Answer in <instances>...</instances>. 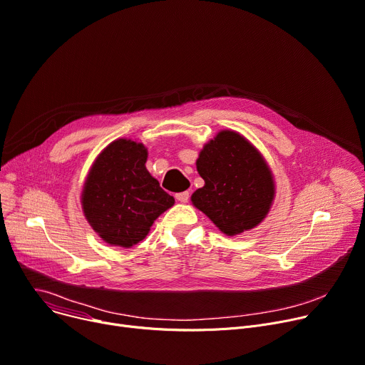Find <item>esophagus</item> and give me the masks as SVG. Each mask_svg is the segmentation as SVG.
<instances>
[{"label": "esophagus", "mask_w": 365, "mask_h": 365, "mask_svg": "<svg viewBox=\"0 0 365 365\" xmlns=\"http://www.w3.org/2000/svg\"><path fill=\"white\" fill-rule=\"evenodd\" d=\"M175 199H177L180 203H187L188 199H190V192H188V191L177 192V194H175Z\"/></svg>", "instance_id": "34e87169"}]
</instances>
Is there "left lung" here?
<instances>
[{"mask_svg":"<svg viewBox=\"0 0 365 365\" xmlns=\"http://www.w3.org/2000/svg\"><path fill=\"white\" fill-rule=\"evenodd\" d=\"M197 171L205 187L191 195L227 235L255 228L267 215L274 185L269 168L256 148L235 131H220L203 148Z\"/></svg>","mask_w":365,"mask_h":365,"instance_id":"left-lung-1","label":"left lung"}]
</instances>
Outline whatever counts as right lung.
I'll list each match as a JSON object with an SVG mask.
<instances>
[{
    "instance_id": "add662e5",
    "label": "right lung",
    "mask_w": 365,
    "mask_h": 365,
    "mask_svg": "<svg viewBox=\"0 0 365 365\" xmlns=\"http://www.w3.org/2000/svg\"><path fill=\"white\" fill-rule=\"evenodd\" d=\"M148 150L131 140L112 142L93 163L83 191V210L108 244L131 247L142 241L155 219L174 205L146 170Z\"/></svg>"
}]
</instances>
